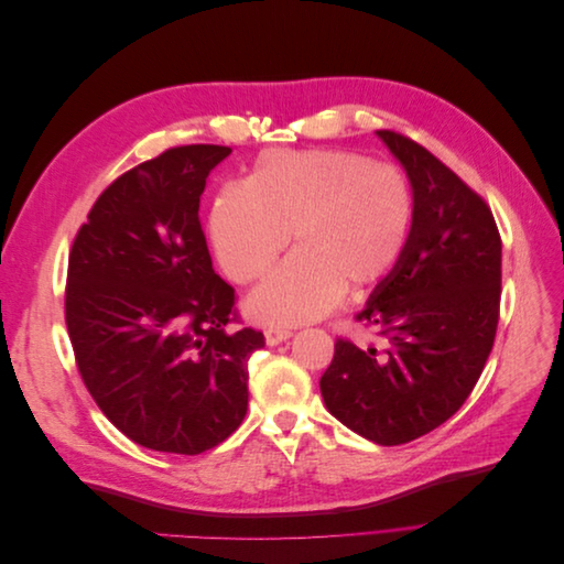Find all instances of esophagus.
<instances>
[{"mask_svg":"<svg viewBox=\"0 0 564 564\" xmlns=\"http://www.w3.org/2000/svg\"><path fill=\"white\" fill-rule=\"evenodd\" d=\"M292 329H286V327H268L265 329V344L268 346H278V344H282V340H286V338H292Z\"/></svg>","mask_w":564,"mask_h":564,"instance_id":"1","label":"esophagus"}]
</instances>
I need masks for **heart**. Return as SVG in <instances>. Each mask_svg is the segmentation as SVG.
<instances>
[{
    "label": "heart",
    "mask_w": 564,
    "mask_h": 564,
    "mask_svg": "<svg viewBox=\"0 0 564 564\" xmlns=\"http://www.w3.org/2000/svg\"><path fill=\"white\" fill-rule=\"evenodd\" d=\"M412 181L392 164L348 150H270L242 185L218 193L209 237L237 284L263 278L247 308L265 324H305L327 315L340 294L388 278L412 240Z\"/></svg>",
    "instance_id": "b5f03b06"
}]
</instances>
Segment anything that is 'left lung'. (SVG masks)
Instances as JSON below:
<instances>
[{
    "instance_id": "left-lung-1",
    "label": "left lung",
    "mask_w": 564,
    "mask_h": 564,
    "mask_svg": "<svg viewBox=\"0 0 564 564\" xmlns=\"http://www.w3.org/2000/svg\"><path fill=\"white\" fill-rule=\"evenodd\" d=\"M377 133L414 187L412 240L355 315L383 348L336 338L319 390L350 431L395 447L452 419L480 379L499 324L501 235L489 204L433 152Z\"/></svg>"
}]
</instances>
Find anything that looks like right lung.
Wrapping results in <instances>:
<instances>
[{
    "label": "right lung",
    "mask_w": 564,
    "mask_h": 564,
    "mask_svg": "<svg viewBox=\"0 0 564 564\" xmlns=\"http://www.w3.org/2000/svg\"><path fill=\"white\" fill-rule=\"evenodd\" d=\"M226 145H178L115 178L75 235L65 324L79 377L135 445L195 456L247 414V362L263 348L240 327L235 289L212 268L199 197Z\"/></svg>",
    "instance_id": "add662e5"
}]
</instances>
